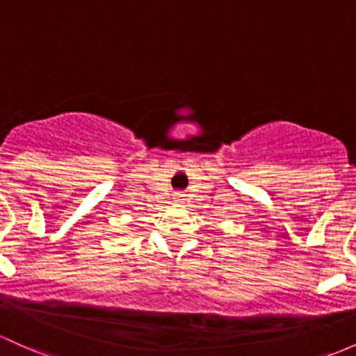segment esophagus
<instances>
[{"mask_svg":"<svg viewBox=\"0 0 356 356\" xmlns=\"http://www.w3.org/2000/svg\"><path fill=\"white\" fill-rule=\"evenodd\" d=\"M184 196H181V194H179V196H175V199H177V201H184V199H182Z\"/></svg>","mask_w":356,"mask_h":356,"instance_id":"esophagus-1","label":"esophagus"}]
</instances>
